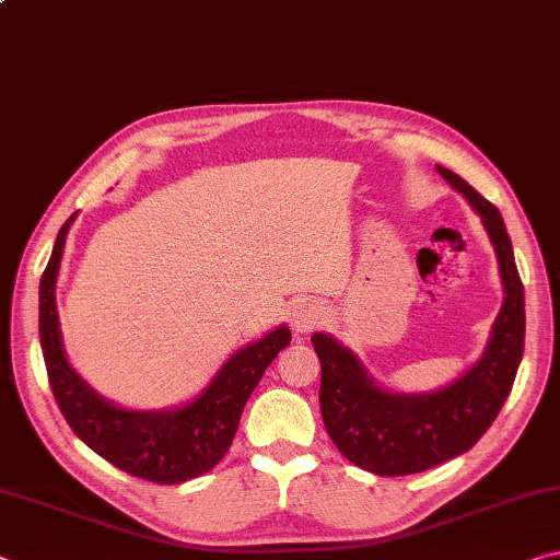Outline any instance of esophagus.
<instances>
[{
    "instance_id": "34e87169",
    "label": "esophagus",
    "mask_w": 560,
    "mask_h": 560,
    "mask_svg": "<svg viewBox=\"0 0 560 560\" xmlns=\"http://www.w3.org/2000/svg\"><path fill=\"white\" fill-rule=\"evenodd\" d=\"M324 318H326L324 306L311 299L299 301L291 311V326L296 334H311V330L324 324Z\"/></svg>"
}]
</instances>
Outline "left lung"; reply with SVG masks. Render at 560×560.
Instances as JSON below:
<instances>
[{
    "label": "left lung",
    "mask_w": 560,
    "mask_h": 560,
    "mask_svg": "<svg viewBox=\"0 0 560 560\" xmlns=\"http://www.w3.org/2000/svg\"><path fill=\"white\" fill-rule=\"evenodd\" d=\"M438 170L481 217L504 283V303L481 358L440 390L395 393L375 383L353 350L334 336H311L320 360V415L330 440L355 467L381 477L432 469L471 450L504 407L524 355V287L504 220L467 179L442 165Z\"/></svg>",
    "instance_id": "1"
}]
</instances>
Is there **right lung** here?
I'll list each match as a JSON object with an SVG mask.
<instances>
[{"instance_id":"right-lung-1","label":"right lung","mask_w":560,"mask_h":560,"mask_svg":"<svg viewBox=\"0 0 560 560\" xmlns=\"http://www.w3.org/2000/svg\"><path fill=\"white\" fill-rule=\"evenodd\" d=\"M73 220L75 214L59 230L39 283V338L56 405L75 438L132 477L155 485H183L200 477L230 450L246 400L279 350L291 343V330L281 324L236 350L189 402L165 410H128L110 402L73 371L63 350L56 279Z\"/></svg>"}]
</instances>
